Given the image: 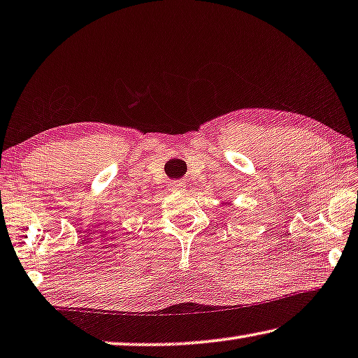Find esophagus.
Segmentation results:
<instances>
[{
	"instance_id": "obj_1",
	"label": "esophagus",
	"mask_w": 358,
	"mask_h": 358,
	"mask_svg": "<svg viewBox=\"0 0 358 358\" xmlns=\"http://www.w3.org/2000/svg\"><path fill=\"white\" fill-rule=\"evenodd\" d=\"M171 189L174 192H182L185 190V182H182V180H178V182H173L171 184Z\"/></svg>"
}]
</instances>
